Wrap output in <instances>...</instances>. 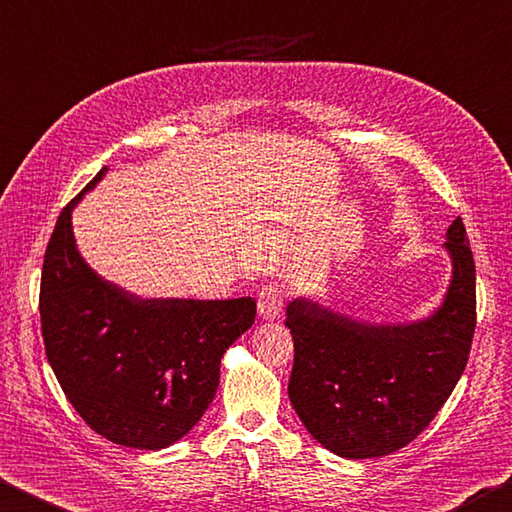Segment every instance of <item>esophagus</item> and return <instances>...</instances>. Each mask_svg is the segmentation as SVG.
<instances>
[{
    "mask_svg": "<svg viewBox=\"0 0 512 512\" xmlns=\"http://www.w3.org/2000/svg\"><path fill=\"white\" fill-rule=\"evenodd\" d=\"M283 312V290L279 285H265L258 292V315L263 319H279Z\"/></svg>",
    "mask_w": 512,
    "mask_h": 512,
    "instance_id": "1",
    "label": "esophagus"
}]
</instances>
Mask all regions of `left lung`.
<instances>
[{
	"label": "left lung",
	"instance_id": "8db88e82",
	"mask_svg": "<svg viewBox=\"0 0 512 512\" xmlns=\"http://www.w3.org/2000/svg\"><path fill=\"white\" fill-rule=\"evenodd\" d=\"M445 236L452 281L432 317L375 326L308 299L288 306L290 402L333 454L375 459L409 445L463 375L477 326V274L463 220L456 218Z\"/></svg>",
	"mask_w": 512,
	"mask_h": 512
}]
</instances>
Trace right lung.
<instances>
[{
    "label": "right lung",
    "mask_w": 512,
    "mask_h": 512,
    "mask_svg": "<svg viewBox=\"0 0 512 512\" xmlns=\"http://www.w3.org/2000/svg\"><path fill=\"white\" fill-rule=\"evenodd\" d=\"M44 251L40 319L47 360L80 418L107 441L164 450L191 432L220 384V360L251 328L256 301L139 299L78 254L71 211Z\"/></svg>",
    "instance_id": "obj_1"
}]
</instances>
